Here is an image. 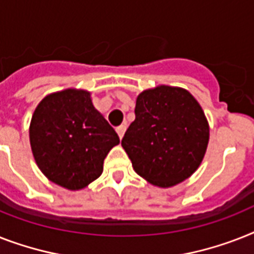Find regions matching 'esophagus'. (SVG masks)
<instances>
[{"mask_svg":"<svg viewBox=\"0 0 254 254\" xmlns=\"http://www.w3.org/2000/svg\"><path fill=\"white\" fill-rule=\"evenodd\" d=\"M125 130H127V125H120V127H116V131H117V134H119V137H120V139L124 137V134H125Z\"/></svg>","mask_w":254,"mask_h":254,"instance_id":"esophagus-1","label":"esophagus"}]
</instances>
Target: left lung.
I'll return each instance as SVG.
<instances>
[{
    "label": "left lung",
    "instance_id": "left-lung-1",
    "mask_svg": "<svg viewBox=\"0 0 254 254\" xmlns=\"http://www.w3.org/2000/svg\"><path fill=\"white\" fill-rule=\"evenodd\" d=\"M135 120L121 145L134 171L154 185L174 187L201 164L209 125L198 102L187 90L159 86L138 95Z\"/></svg>",
    "mask_w": 254,
    "mask_h": 254
}]
</instances>
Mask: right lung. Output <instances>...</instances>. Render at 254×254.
<instances>
[{
    "instance_id": "right-lung-1",
    "label": "right lung",
    "mask_w": 254,
    "mask_h": 254,
    "mask_svg": "<svg viewBox=\"0 0 254 254\" xmlns=\"http://www.w3.org/2000/svg\"><path fill=\"white\" fill-rule=\"evenodd\" d=\"M30 142L41 172L56 184L78 190L102 175L103 162L120 138L92 106L90 92L69 88L39 103Z\"/></svg>"
}]
</instances>
